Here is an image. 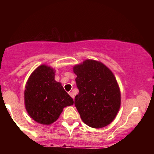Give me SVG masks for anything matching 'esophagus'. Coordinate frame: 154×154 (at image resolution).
Returning <instances> with one entry per match:
<instances>
[{"mask_svg": "<svg viewBox=\"0 0 154 154\" xmlns=\"http://www.w3.org/2000/svg\"><path fill=\"white\" fill-rule=\"evenodd\" d=\"M69 94L70 95V96H71L72 98H73V99L75 98V96H74V94H73V93H72V92H69Z\"/></svg>", "mask_w": 154, "mask_h": 154, "instance_id": "obj_1", "label": "esophagus"}]
</instances>
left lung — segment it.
I'll return each mask as SVG.
<instances>
[{"mask_svg": "<svg viewBox=\"0 0 154 154\" xmlns=\"http://www.w3.org/2000/svg\"><path fill=\"white\" fill-rule=\"evenodd\" d=\"M73 69L79 90L75 105L81 119L93 128L109 125L121 103L119 88L113 73L102 63L90 59Z\"/></svg>", "mask_w": 154, "mask_h": 154, "instance_id": "obj_1", "label": "left lung"}]
</instances>
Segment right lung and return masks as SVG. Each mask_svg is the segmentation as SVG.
<instances>
[{"mask_svg":"<svg viewBox=\"0 0 154 154\" xmlns=\"http://www.w3.org/2000/svg\"><path fill=\"white\" fill-rule=\"evenodd\" d=\"M54 77V69L41 65L32 73L25 86L26 111L35 122L42 125L54 122L63 108L74 103L72 97Z\"/></svg>","mask_w":154,"mask_h":154,"instance_id":"add662e5","label":"right lung"}]
</instances>
